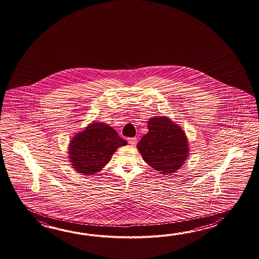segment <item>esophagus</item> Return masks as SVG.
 Wrapping results in <instances>:
<instances>
[{"mask_svg":"<svg viewBox=\"0 0 259 259\" xmlns=\"http://www.w3.org/2000/svg\"><path fill=\"white\" fill-rule=\"evenodd\" d=\"M127 142H128L130 144H132V146H135L137 144V138H128Z\"/></svg>","mask_w":259,"mask_h":259,"instance_id":"obj_1","label":"esophagus"}]
</instances>
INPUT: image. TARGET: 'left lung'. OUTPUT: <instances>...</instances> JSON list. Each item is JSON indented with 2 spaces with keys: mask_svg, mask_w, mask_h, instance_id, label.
<instances>
[{
  "mask_svg": "<svg viewBox=\"0 0 259 259\" xmlns=\"http://www.w3.org/2000/svg\"><path fill=\"white\" fill-rule=\"evenodd\" d=\"M148 132L137 144L143 159L154 170L172 175L190 155L185 132L167 116H154L147 122Z\"/></svg>",
  "mask_w": 259,
  "mask_h": 259,
  "instance_id": "1",
  "label": "left lung"
}]
</instances>
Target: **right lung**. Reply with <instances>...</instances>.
<instances>
[{
    "label": "right lung",
    "mask_w": 259,
    "mask_h": 259,
    "mask_svg": "<svg viewBox=\"0 0 259 259\" xmlns=\"http://www.w3.org/2000/svg\"><path fill=\"white\" fill-rule=\"evenodd\" d=\"M124 145L127 142L113 127L94 121L73 136L68 144V158L78 173L95 175L108 164L116 149Z\"/></svg>",
    "instance_id": "right-lung-1"
}]
</instances>
